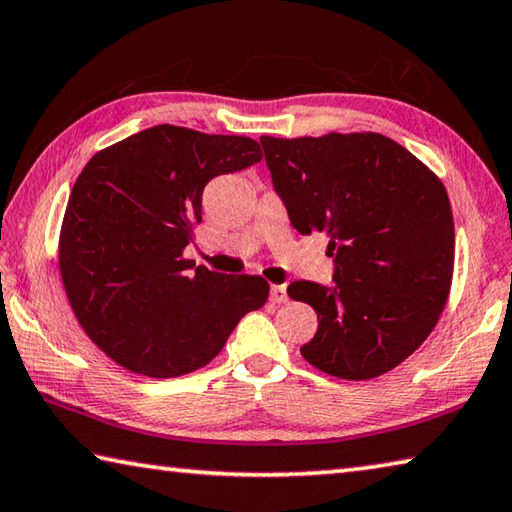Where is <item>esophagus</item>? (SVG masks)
I'll list each match as a JSON object with an SVG mask.
<instances>
[{
	"instance_id": "obj_1",
	"label": "esophagus",
	"mask_w": 512,
	"mask_h": 512,
	"mask_svg": "<svg viewBox=\"0 0 512 512\" xmlns=\"http://www.w3.org/2000/svg\"><path fill=\"white\" fill-rule=\"evenodd\" d=\"M271 300H273L275 304H284V302L288 300V295H286V286H284V284H275V286H271Z\"/></svg>"
}]
</instances>
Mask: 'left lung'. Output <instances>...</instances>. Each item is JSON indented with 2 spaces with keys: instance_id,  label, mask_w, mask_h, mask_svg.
Returning <instances> with one entry per match:
<instances>
[{
  "instance_id": "8db88e82",
  "label": "left lung",
  "mask_w": 512,
  "mask_h": 512,
  "mask_svg": "<svg viewBox=\"0 0 512 512\" xmlns=\"http://www.w3.org/2000/svg\"><path fill=\"white\" fill-rule=\"evenodd\" d=\"M259 143L293 228L329 235L333 284L286 288L318 313L302 356L345 380L401 365L439 322L452 284L454 221L439 176L374 132Z\"/></svg>"
}]
</instances>
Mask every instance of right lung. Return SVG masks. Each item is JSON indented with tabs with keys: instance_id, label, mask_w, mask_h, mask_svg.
<instances>
[{
	"instance_id": "1",
	"label": "right lung",
	"mask_w": 512,
	"mask_h": 512,
	"mask_svg": "<svg viewBox=\"0 0 512 512\" xmlns=\"http://www.w3.org/2000/svg\"><path fill=\"white\" fill-rule=\"evenodd\" d=\"M259 161L253 138L156 125L85 165L64 212L60 275L80 327L111 360L150 378L190 374L264 306V277L183 259L206 183Z\"/></svg>"
}]
</instances>
